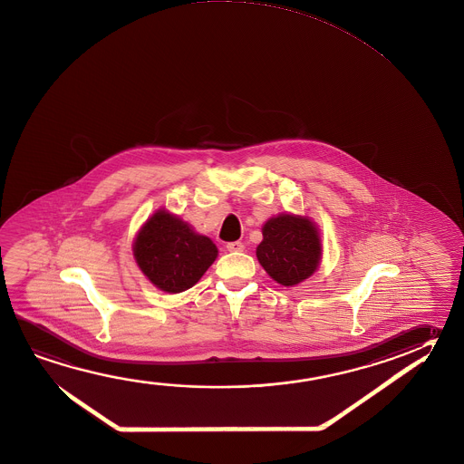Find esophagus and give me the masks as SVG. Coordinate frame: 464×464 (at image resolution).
<instances>
[{"label":"esophagus","instance_id":"34e87169","mask_svg":"<svg viewBox=\"0 0 464 464\" xmlns=\"http://www.w3.org/2000/svg\"><path fill=\"white\" fill-rule=\"evenodd\" d=\"M227 249H228L229 252H243L244 244L239 243V241H233V243L227 244Z\"/></svg>","mask_w":464,"mask_h":464}]
</instances>
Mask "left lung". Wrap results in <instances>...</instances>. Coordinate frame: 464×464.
<instances>
[{
  "mask_svg": "<svg viewBox=\"0 0 464 464\" xmlns=\"http://www.w3.org/2000/svg\"><path fill=\"white\" fill-rule=\"evenodd\" d=\"M256 256L276 284L295 286L313 276L321 264L319 228L306 215H276L262 227Z\"/></svg>",
  "mask_w": 464,
  "mask_h": 464,
  "instance_id": "1",
  "label": "left lung"
}]
</instances>
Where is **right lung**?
I'll return each instance as SVG.
<instances>
[{
	"label": "right lung",
	"instance_id": "obj_1",
	"mask_svg": "<svg viewBox=\"0 0 464 464\" xmlns=\"http://www.w3.org/2000/svg\"><path fill=\"white\" fill-rule=\"evenodd\" d=\"M218 256L208 236L166 208L156 210L133 239V257L143 276L166 293L186 292Z\"/></svg>",
	"mask_w": 464,
	"mask_h": 464
}]
</instances>
